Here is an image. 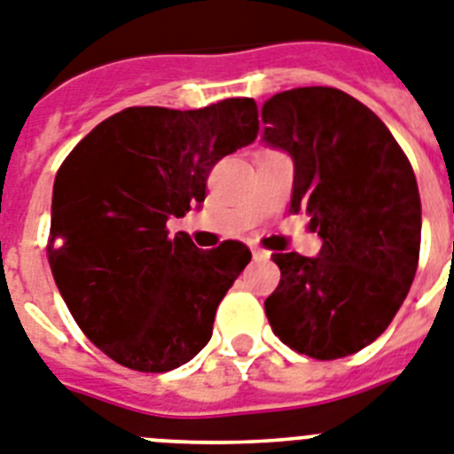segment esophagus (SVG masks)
Masks as SVG:
<instances>
[{"label":"esophagus","instance_id":"obj_1","mask_svg":"<svg viewBox=\"0 0 454 454\" xmlns=\"http://www.w3.org/2000/svg\"><path fill=\"white\" fill-rule=\"evenodd\" d=\"M251 256H254V261H268L270 251L258 249V247H251Z\"/></svg>","mask_w":454,"mask_h":454}]
</instances>
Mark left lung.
Masks as SVG:
<instances>
[{
	"label": "left lung",
	"instance_id": "obj_1",
	"mask_svg": "<svg viewBox=\"0 0 454 454\" xmlns=\"http://www.w3.org/2000/svg\"><path fill=\"white\" fill-rule=\"evenodd\" d=\"M262 143L293 159L291 209H307L318 256L274 254L281 281L265 300L272 333L316 360L379 337L413 284L420 256L418 182L390 129L334 87H298L261 108Z\"/></svg>",
	"mask_w": 454,
	"mask_h": 454
}]
</instances>
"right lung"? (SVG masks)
I'll use <instances>...</instances> for the list:
<instances>
[{"mask_svg": "<svg viewBox=\"0 0 454 454\" xmlns=\"http://www.w3.org/2000/svg\"><path fill=\"white\" fill-rule=\"evenodd\" d=\"M256 136L254 98L127 108L57 170L48 262L80 330L115 363L159 374L209 341L251 251L235 239L198 249L184 233L168 238L166 221L200 207L212 166Z\"/></svg>", "mask_w": 454, "mask_h": 454, "instance_id": "add662e5", "label": "right lung"}]
</instances>
